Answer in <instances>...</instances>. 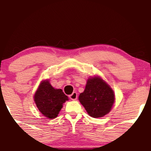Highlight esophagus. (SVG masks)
<instances>
[{
	"label": "esophagus",
	"instance_id": "1",
	"mask_svg": "<svg viewBox=\"0 0 151 151\" xmlns=\"http://www.w3.org/2000/svg\"><path fill=\"white\" fill-rule=\"evenodd\" d=\"M70 99H72V100H76L77 99V92H75V91H74V92H73L72 93V94L71 95H70Z\"/></svg>",
	"mask_w": 151,
	"mask_h": 151
}]
</instances>
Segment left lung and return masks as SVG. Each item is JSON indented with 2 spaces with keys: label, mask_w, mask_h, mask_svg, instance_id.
I'll return each mask as SVG.
<instances>
[{
  "label": "left lung",
  "mask_w": 151,
  "mask_h": 151,
  "mask_svg": "<svg viewBox=\"0 0 151 151\" xmlns=\"http://www.w3.org/2000/svg\"><path fill=\"white\" fill-rule=\"evenodd\" d=\"M79 100L90 116L100 118L111 110L115 101V93L111 86L99 76L89 77L85 89Z\"/></svg>",
  "instance_id": "1"
}]
</instances>
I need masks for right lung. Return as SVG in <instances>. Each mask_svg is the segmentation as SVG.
<instances>
[{
	"mask_svg": "<svg viewBox=\"0 0 151 151\" xmlns=\"http://www.w3.org/2000/svg\"><path fill=\"white\" fill-rule=\"evenodd\" d=\"M61 89H55L48 79L42 81L34 95V101L38 110L49 119L56 118L63 104L68 101Z\"/></svg>",
	"mask_w": 151,
	"mask_h": 151,
	"instance_id": "right-lung-1",
	"label": "right lung"
}]
</instances>
